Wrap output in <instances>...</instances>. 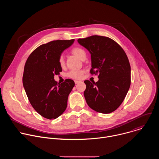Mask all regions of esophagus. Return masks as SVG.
Segmentation results:
<instances>
[{
	"label": "esophagus",
	"instance_id": "obj_1",
	"mask_svg": "<svg viewBox=\"0 0 159 159\" xmlns=\"http://www.w3.org/2000/svg\"><path fill=\"white\" fill-rule=\"evenodd\" d=\"M79 82V81H78V80H75V84H78Z\"/></svg>",
	"mask_w": 159,
	"mask_h": 159
}]
</instances>
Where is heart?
Returning a JSON list of instances; mask_svg holds the SVG:
<instances>
[{"label": "heart", "instance_id": "1", "mask_svg": "<svg viewBox=\"0 0 159 159\" xmlns=\"http://www.w3.org/2000/svg\"><path fill=\"white\" fill-rule=\"evenodd\" d=\"M72 53L75 55L79 59L82 60L84 57H86L85 52L84 49L79 47H75L72 50ZM58 63L61 66L65 65V59L63 55H60L58 58ZM84 74L83 70H71L68 73L67 75L69 77L74 79H80L82 78Z\"/></svg>", "mask_w": 159, "mask_h": 159}]
</instances>
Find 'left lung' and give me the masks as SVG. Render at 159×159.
<instances>
[{
	"instance_id": "1",
	"label": "left lung",
	"mask_w": 159,
	"mask_h": 159,
	"mask_svg": "<svg viewBox=\"0 0 159 159\" xmlns=\"http://www.w3.org/2000/svg\"><path fill=\"white\" fill-rule=\"evenodd\" d=\"M91 56L90 74H98L96 82L84 81L88 106L104 114L115 111L125 99L131 84V67L123 49L113 39L102 36L79 39Z\"/></svg>"
}]
</instances>
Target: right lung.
Here are the masks:
<instances>
[{
    "instance_id": "1",
    "label": "right lung",
    "mask_w": 159,
    "mask_h": 159,
    "mask_svg": "<svg viewBox=\"0 0 159 159\" xmlns=\"http://www.w3.org/2000/svg\"><path fill=\"white\" fill-rule=\"evenodd\" d=\"M74 39L55 40L40 45L29 56L25 65L22 84L28 99L43 117L53 120L65 111L68 97L75 85L72 79L57 83L55 75L62 71L58 63L61 53Z\"/></svg>"
}]
</instances>
